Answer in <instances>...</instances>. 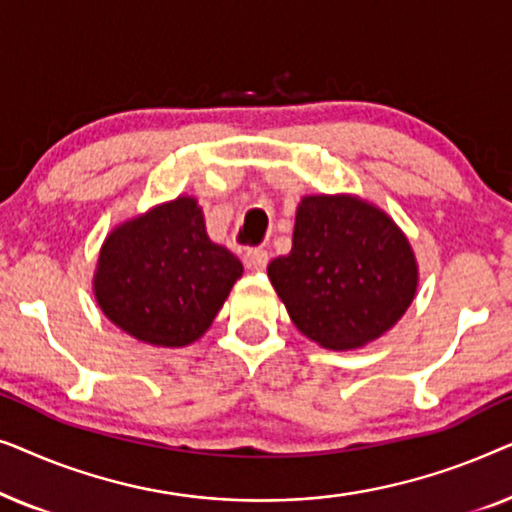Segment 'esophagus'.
Here are the masks:
<instances>
[{"instance_id":"obj_1","label":"esophagus","mask_w":512,"mask_h":512,"mask_svg":"<svg viewBox=\"0 0 512 512\" xmlns=\"http://www.w3.org/2000/svg\"><path fill=\"white\" fill-rule=\"evenodd\" d=\"M270 261V254L265 249H247L244 251V265H247L249 270L254 272H261L265 265Z\"/></svg>"}]
</instances>
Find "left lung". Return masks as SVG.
Returning <instances> with one entry per match:
<instances>
[{
	"instance_id": "obj_1",
	"label": "left lung",
	"mask_w": 512,
	"mask_h": 512,
	"mask_svg": "<svg viewBox=\"0 0 512 512\" xmlns=\"http://www.w3.org/2000/svg\"><path fill=\"white\" fill-rule=\"evenodd\" d=\"M268 277L305 338L356 349L389 331L412 305L419 265L410 240L373 202L352 193L305 195L293 244Z\"/></svg>"
}]
</instances>
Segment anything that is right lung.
<instances>
[{"label":"right lung","instance_id":"obj_1","mask_svg":"<svg viewBox=\"0 0 512 512\" xmlns=\"http://www.w3.org/2000/svg\"><path fill=\"white\" fill-rule=\"evenodd\" d=\"M242 272L240 258L209 240L198 200L179 195L104 237L93 293L135 340L186 347L207 333Z\"/></svg>","mask_w":512,"mask_h":512}]
</instances>
